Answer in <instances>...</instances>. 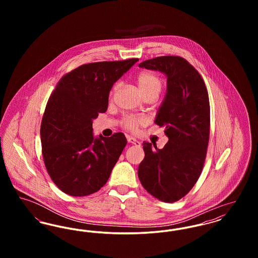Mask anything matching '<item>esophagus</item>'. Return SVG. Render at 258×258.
I'll list each match as a JSON object with an SVG mask.
<instances>
[{
	"label": "esophagus",
	"mask_w": 258,
	"mask_h": 258,
	"mask_svg": "<svg viewBox=\"0 0 258 258\" xmlns=\"http://www.w3.org/2000/svg\"><path fill=\"white\" fill-rule=\"evenodd\" d=\"M126 139H127L128 143H132V144H134L135 146H140L141 145V143L138 140H136L135 137H133V136H127Z\"/></svg>",
	"instance_id": "34e87169"
}]
</instances>
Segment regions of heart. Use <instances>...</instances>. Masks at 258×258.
Masks as SVG:
<instances>
[{
    "label": "heart",
    "instance_id": "b5f03b06",
    "mask_svg": "<svg viewBox=\"0 0 258 258\" xmlns=\"http://www.w3.org/2000/svg\"><path fill=\"white\" fill-rule=\"evenodd\" d=\"M136 82H137L138 88L143 96H146L149 94L159 95L160 90H161V86H162V82H161L160 76L156 74H153V73H149V72H143V73L138 74L137 78H136ZM119 86H120L119 83H116L114 85L112 91H111V96H113V94L118 90ZM142 123H143L142 118L134 117V116H126L123 118V121H122L123 126L130 131H135L137 128V126Z\"/></svg>",
    "mask_w": 258,
    "mask_h": 258
}]
</instances>
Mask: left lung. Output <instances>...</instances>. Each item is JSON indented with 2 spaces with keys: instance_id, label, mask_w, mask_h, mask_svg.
Masks as SVG:
<instances>
[{
  "instance_id": "obj_1",
  "label": "left lung",
  "mask_w": 258,
  "mask_h": 258,
  "mask_svg": "<svg viewBox=\"0 0 258 258\" xmlns=\"http://www.w3.org/2000/svg\"><path fill=\"white\" fill-rule=\"evenodd\" d=\"M139 67L167 77L155 123L164 127L168 142L162 149L143 142L138 177L150 195L173 203L192 188L203 168L210 135L208 92L201 75L182 57H157Z\"/></svg>"
}]
</instances>
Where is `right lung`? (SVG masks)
Instances as JSON below:
<instances>
[{
  "mask_svg": "<svg viewBox=\"0 0 258 258\" xmlns=\"http://www.w3.org/2000/svg\"><path fill=\"white\" fill-rule=\"evenodd\" d=\"M138 59L98 61L78 67L61 77L51 94L40 126L47 172L61 191L86 197L106 184L126 138L93 134V120L108 107L113 84Z\"/></svg>",
  "mask_w": 258,
  "mask_h": 258,
  "instance_id": "1",
  "label": "right lung"
}]
</instances>
